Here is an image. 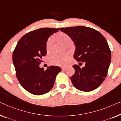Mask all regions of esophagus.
<instances>
[{
    "instance_id": "obj_1",
    "label": "esophagus",
    "mask_w": 121,
    "mask_h": 121,
    "mask_svg": "<svg viewBox=\"0 0 121 121\" xmlns=\"http://www.w3.org/2000/svg\"><path fill=\"white\" fill-rule=\"evenodd\" d=\"M67 69V68L66 67H62V70H65V69Z\"/></svg>"
}]
</instances>
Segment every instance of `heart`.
<instances>
[{
	"mask_svg": "<svg viewBox=\"0 0 121 121\" xmlns=\"http://www.w3.org/2000/svg\"><path fill=\"white\" fill-rule=\"evenodd\" d=\"M57 39L59 42L65 45L66 43L71 42V38L70 36L64 33H59L57 35ZM52 44V38H50L46 43L47 51H49ZM70 55L66 54L64 55H52L49 58V62L50 63L53 65H57L59 66H64L67 64L68 61L70 59Z\"/></svg>",
	"mask_w": 121,
	"mask_h": 121,
	"instance_id": "1",
	"label": "heart"
}]
</instances>
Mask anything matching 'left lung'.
<instances>
[{
    "label": "left lung",
    "instance_id": "1",
    "mask_svg": "<svg viewBox=\"0 0 121 121\" xmlns=\"http://www.w3.org/2000/svg\"><path fill=\"white\" fill-rule=\"evenodd\" d=\"M59 29L74 43L73 58L86 63L82 69L78 65L73 66L75 70L71 77L73 86L84 92L95 90L106 78L111 62V51L106 39L98 31L85 26Z\"/></svg>",
    "mask_w": 121,
    "mask_h": 121
}]
</instances>
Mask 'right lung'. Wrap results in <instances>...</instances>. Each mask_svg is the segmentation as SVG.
I'll return each instance as SVG.
<instances>
[{
	"mask_svg": "<svg viewBox=\"0 0 121 121\" xmlns=\"http://www.w3.org/2000/svg\"><path fill=\"white\" fill-rule=\"evenodd\" d=\"M59 31L54 28H43L30 31L19 40L13 51V62L16 76L26 91L40 95L49 92L61 68L50 66L44 70L40 68L42 57L46 55V43L50 36Z\"/></svg>",
	"mask_w": 121,
	"mask_h": 121,
	"instance_id": "right-lung-1",
	"label": "right lung"
}]
</instances>
